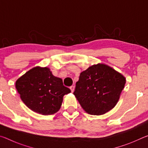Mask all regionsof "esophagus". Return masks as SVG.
Returning <instances> with one entry per match:
<instances>
[{"mask_svg":"<svg viewBox=\"0 0 148 148\" xmlns=\"http://www.w3.org/2000/svg\"><path fill=\"white\" fill-rule=\"evenodd\" d=\"M70 89H71V91H72V92H73L74 91V89H75V87H74V86H71V87H70Z\"/></svg>","mask_w":148,"mask_h":148,"instance_id":"1","label":"esophagus"}]
</instances>
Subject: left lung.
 I'll return each mask as SVG.
<instances>
[{
  "mask_svg": "<svg viewBox=\"0 0 148 148\" xmlns=\"http://www.w3.org/2000/svg\"><path fill=\"white\" fill-rule=\"evenodd\" d=\"M125 83L121 73L108 65L98 63L80 73L74 95L87 113L100 116L115 107Z\"/></svg>",
  "mask_w": 148,
  "mask_h": 148,
  "instance_id": "left-lung-1",
  "label": "left lung"
}]
</instances>
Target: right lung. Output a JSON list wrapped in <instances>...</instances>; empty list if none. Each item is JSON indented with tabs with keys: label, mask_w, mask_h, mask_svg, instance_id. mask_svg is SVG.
Masks as SVG:
<instances>
[{
	"label": "right lung",
	"mask_w": 148,
	"mask_h": 148,
	"mask_svg": "<svg viewBox=\"0 0 148 148\" xmlns=\"http://www.w3.org/2000/svg\"><path fill=\"white\" fill-rule=\"evenodd\" d=\"M16 88L29 109L44 116L58 112L64 95L71 92L62 79L54 76L47 67L41 66L34 67L17 79Z\"/></svg>",
	"instance_id": "obj_1"
}]
</instances>
